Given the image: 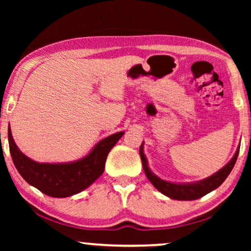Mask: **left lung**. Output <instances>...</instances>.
<instances>
[{"mask_svg": "<svg viewBox=\"0 0 251 251\" xmlns=\"http://www.w3.org/2000/svg\"><path fill=\"white\" fill-rule=\"evenodd\" d=\"M239 148L240 145L237 147V151L235 155L232 156V158L223 168H220L217 173L212 174L211 176L203 178L201 180L192 182H173L161 179V178L155 175L148 166V160L145 156V152H144V142L139 147V155H141L143 168L146 177L158 192L169 198L176 199V201H195V199L205 196L212 190L218 188L226 180V178L232 171L233 166H235L238 154H239Z\"/></svg>", "mask_w": 251, "mask_h": 251, "instance_id": "obj_1", "label": "left lung"}]
</instances>
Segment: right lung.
Returning a JSON list of instances; mask_svg holds the SVG:
<instances>
[{
	"label": "right lung",
	"mask_w": 251,
	"mask_h": 251,
	"mask_svg": "<svg viewBox=\"0 0 251 251\" xmlns=\"http://www.w3.org/2000/svg\"><path fill=\"white\" fill-rule=\"evenodd\" d=\"M125 131H117L95 144L82 158L67 163H39L29 158L16 145L11 127L7 136L10 152L16 169L24 180L45 195L65 198L90 187L104 173L108 152Z\"/></svg>",
	"instance_id": "right-lung-1"
}]
</instances>
